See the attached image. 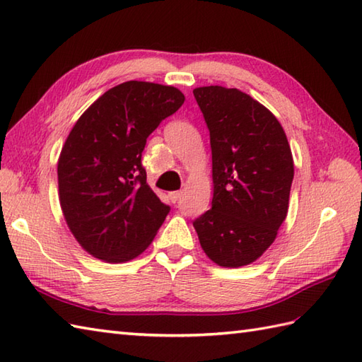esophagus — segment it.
<instances>
[{"label": "esophagus", "mask_w": 362, "mask_h": 362, "mask_svg": "<svg viewBox=\"0 0 362 362\" xmlns=\"http://www.w3.org/2000/svg\"><path fill=\"white\" fill-rule=\"evenodd\" d=\"M182 197V191H173V193H169V199H171V202H177L179 199Z\"/></svg>", "instance_id": "34e87169"}]
</instances>
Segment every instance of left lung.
I'll list each match as a JSON object with an SVG mask.
<instances>
[{
  "label": "left lung",
  "instance_id": "1",
  "mask_svg": "<svg viewBox=\"0 0 362 362\" xmlns=\"http://www.w3.org/2000/svg\"><path fill=\"white\" fill-rule=\"evenodd\" d=\"M210 130L213 201L193 226L204 252L241 267L269 249L286 219L294 160L281 124L238 88L193 90Z\"/></svg>",
  "mask_w": 362,
  "mask_h": 362
}]
</instances>
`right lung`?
<instances>
[{"label":"right lung","mask_w":362,"mask_h":362,"mask_svg":"<svg viewBox=\"0 0 362 362\" xmlns=\"http://www.w3.org/2000/svg\"><path fill=\"white\" fill-rule=\"evenodd\" d=\"M185 96L171 86L129 81L105 91L76 121L57 163L59 201L82 249L124 263L149 247L169 206L146 183L148 136Z\"/></svg>","instance_id":"obj_1"}]
</instances>
